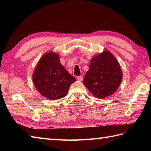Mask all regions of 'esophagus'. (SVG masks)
<instances>
[{
  "label": "esophagus",
  "instance_id": "1",
  "mask_svg": "<svg viewBox=\"0 0 151 151\" xmlns=\"http://www.w3.org/2000/svg\"><path fill=\"white\" fill-rule=\"evenodd\" d=\"M76 79H77L79 81H83V76L81 75V76H76Z\"/></svg>",
  "mask_w": 151,
  "mask_h": 151
}]
</instances>
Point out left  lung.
I'll list each match as a JSON object with an SVG mask.
<instances>
[{
    "label": "left lung",
    "mask_w": 151,
    "mask_h": 151,
    "mask_svg": "<svg viewBox=\"0 0 151 151\" xmlns=\"http://www.w3.org/2000/svg\"><path fill=\"white\" fill-rule=\"evenodd\" d=\"M123 73L116 58L108 50L92 58L84 84L95 97L104 99L116 91Z\"/></svg>",
    "instance_id": "obj_1"
}]
</instances>
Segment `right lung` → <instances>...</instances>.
Returning a JSON list of instances; mask_svg holds the SVG:
<instances>
[{"label": "right lung", "mask_w": 151, "mask_h": 151, "mask_svg": "<svg viewBox=\"0 0 151 151\" xmlns=\"http://www.w3.org/2000/svg\"><path fill=\"white\" fill-rule=\"evenodd\" d=\"M76 78L61 64L59 54L49 52L38 62L33 74L35 87L45 97L56 100L65 97Z\"/></svg>", "instance_id": "right-lung-1"}]
</instances>
